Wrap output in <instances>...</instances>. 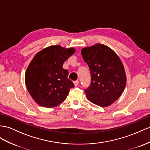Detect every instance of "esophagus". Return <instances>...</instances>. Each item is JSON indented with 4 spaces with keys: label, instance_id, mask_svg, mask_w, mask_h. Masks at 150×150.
I'll list each match as a JSON object with an SVG mask.
<instances>
[{
    "label": "esophagus",
    "instance_id": "esophagus-1",
    "mask_svg": "<svg viewBox=\"0 0 150 150\" xmlns=\"http://www.w3.org/2000/svg\"><path fill=\"white\" fill-rule=\"evenodd\" d=\"M74 83L75 86V87H76V86H77L79 85V80H76V81L74 82Z\"/></svg>",
    "mask_w": 150,
    "mask_h": 150
}]
</instances>
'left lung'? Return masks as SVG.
<instances>
[{"label":"left lung","instance_id":"8db88e82","mask_svg":"<svg viewBox=\"0 0 150 150\" xmlns=\"http://www.w3.org/2000/svg\"><path fill=\"white\" fill-rule=\"evenodd\" d=\"M89 66L91 81L84 91L88 100L101 107L112 105L122 94L126 75L122 61L112 49L97 44L81 51Z\"/></svg>","mask_w":150,"mask_h":150}]
</instances>
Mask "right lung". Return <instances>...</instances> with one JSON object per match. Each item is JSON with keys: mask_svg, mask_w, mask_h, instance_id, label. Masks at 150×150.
Listing matches in <instances>:
<instances>
[{"mask_svg": "<svg viewBox=\"0 0 150 150\" xmlns=\"http://www.w3.org/2000/svg\"><path fill=\"white\" fill-rule=\"evenodd\" d=\"M75 51L74 48L52 45L34 56L26 71L25 83L33 100L39 105L47 108L59 105L74 87L63 64Z\"/></svg>", "mask_w": 150, "mask_h": 150, "instance_id": "add662e5", "label": "right lung"}]
</instances>
